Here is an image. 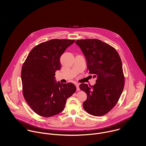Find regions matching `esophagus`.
<instances>
[{"label":"esophagus","mask_w":146,"mask_h":146,"mask_svg":"<svg viewBox=\"0 0 146 146\" xmlns=\"http://www.w3.org/2000/svg\"><path fill=\"white\" fill-rule=\"evenodd\" d=\"M75 85H76V90H77L78 91L80 90V88H79V84L78 83H76Z\"/></svg>","instance_id":"esophagus-1"}]
</instances>
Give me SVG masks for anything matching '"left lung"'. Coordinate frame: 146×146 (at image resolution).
Wrapping results in <instances>:
<instances>
[{"label": "left lung", "instance_id": "obj_1", "mask_svg": "<svg viewBox=\"0 0 146 146\" xmlns=\"http://www.w3.org/2000/svg\"><path fill=\"white\" fill-rule=\"evenodd\" d=\"M75 42L83 52L89 74L97 78L94 85L79 86L87 95L84 108L92 115L103 116L115 106L123 91L125 78L120 57L113 47L98 39Z\"/></svg>", "mask_w": 146, "mask_h": 146}]
</instances>
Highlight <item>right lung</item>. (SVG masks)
<instances>
[{"instance_id": "add662e5", "label": "right lung", "mask_w": 146, "mask_h": 146, "mask_svg": "<svg viewBox=\"0 0 146 146\" xmlns=\"http://www.w3.org/2000/svg\"><path fill=\"white\" fill-rule=\"evenodd\" d=\"M75 40L52 39L35 46L21 70L23 97L38 115L49 117L62 112L76 90L74 84L58 83L55 72L61 69L60 57Z\"/></svg>"}]
</instances>
